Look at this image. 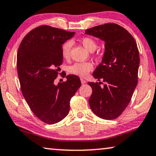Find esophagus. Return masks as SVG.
I'll return each mask as SVG.
<instances>
[{
  "mask_svg": "<svg viewBox=\"0 0 156 156\" xmlns=\"http://www.w3.org/2000/svg\"><path fill=\"white\" fill-rule=\"evenodd\" d=\"M80 81H81V83H82V84H85V83H86L85 80L83 78H80Z\"/></svg>",
  "mask_w": 156,
  "mask_h": 156,
  "instance_id": "obj_1",
  "label": "esophagus"
}]
</instances>
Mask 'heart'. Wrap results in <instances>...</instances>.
I'll return each mask as SVG.
<instances>
[{
    "instance_id": "obj_1",
    "label": "heart",
    "mask_w": 156,
    "mask_h": 156,
    "mask_svg": "<svg viewBox=\"0 0 156 156\" xmlns=\"http://www.w3.org/2000/svg\"><path fill=\"white\" fill-rule=\"evenodd\" d=\"M80 43L90 52L94 51L97 47V42L90 37H83L80 39ZM71 47L72 42L71 41H67L62 45V55L64 59H68L70 57ZM92 69L93 65L91 62H76L69 67L68 72L71 75L85 77L92 70Z\"/></svg>"
}]
</instances>
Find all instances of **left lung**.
Returning <instances> with one entry per match:
<instances>
[{
	"instance_id": "obj_1",
	"label": "left lung",
	"mask_w": 156,
	"mask_h": 156,
	"mask_svg": "<svg viewBox=\"0 0 156 156\" xmlns=\"http://www.w3.org/2000/svg\"><path fill=\"white\" fill-rule=\"evenodd\" d=\"M105 42L101 63L92 75L99 83H88L92 93L89 99L94 114L105 120L121 115L128 105L138 83L139 54L134 38L120 25L107 23L85 30ZM103 84V87L100 85Z\"/></svg>"
}]
</instances>
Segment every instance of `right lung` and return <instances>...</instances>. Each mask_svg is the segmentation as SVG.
Here are the masks:
<instances>
[{
    "instance_id": "obj_1",
    "label": "right lung",
    "mask_w": 156,
    "mask_h": 156,
    "mask_svg": "<svg viewBox=\"0 0 156 156\" xmlns=\"http://www.w3.org/2000/svg\"><path fill=\"white\" fill-rule=\"evenodd\" d=\"M74 34L42 25L29 32L18 49L17 68L22 94L34 115L47 124L61 121L68 115L71 97L81 85L75 75L67 76L66 81L57 85L54 83L63 62L62 44Z\"/></svg>"
}]
</instances>
